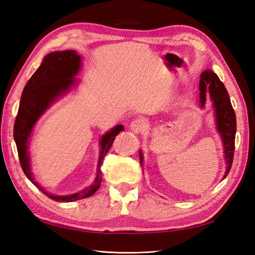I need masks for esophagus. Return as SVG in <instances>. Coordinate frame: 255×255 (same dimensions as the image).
Returning <instances> with one entry per match:
<instances>
[{
  "mask_svg": "<svg viewBox=\"0 0 255 255\" xmlns=\"http://www.w3.org/2000/svg\"><path fill=\"white\" fill-rule=\"evenodd\" d=\"M145 128V122L141 119H136L130 123V130L135 134H141Z\"/></svg>",
  "mask_w": 255,
  "mask_h": 255,
  "instance_id": "esophagus-1",
  "label": "esophagus"
}]
</instances>
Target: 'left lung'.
Listing matches in <instances>:
<instances>
[{
  "label": "left lung",
  "instance_id": "8db88e82",
  "mask_svg": "<svg viewBox=\"0 0 255 255\" xmlns=\"http://www.w3.org/2000/svg\"><path fill=\"white\" fill-rule=\"evenodd\" d=\"M200 103L204 107L206 100V92L208 91L213 101L216 126L221 136V139L225 146V159L227 169L223 179L228 175L233 164L234 150H235V134H236V117L235 112L231 104V100L225 85L219 80L217 74L207 69L200 76ZM140 164H142V153L139 152Z\"/></svg>",
  "mask_w": 255,
  "mask_h": 255
}]
</instances>
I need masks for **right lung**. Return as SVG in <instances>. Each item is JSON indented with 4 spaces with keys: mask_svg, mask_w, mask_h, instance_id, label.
<instances>
[{
    "mask_svg": "<svg viewBox=\"0 0 255 255\" xmlns=\"http://www.w3.org/2000/svg\"><path fill=\"white\" fill-rule=\"evenodd\" d=\"M80 68L81 56L73 50L56 51L48 54L23 89L18 115L13 126V138L17 144L23 172L45 196L57 202H72L95 194L102 181L101 165L104 156L112 148L116 136L125 129L121 125L116 126L110 132L102 136L97 177L94 184L89 187L70 196H54L45 191L35 181L30 170V158L28 154V139L33 128L52 103L71 89L76 83L74 75L78 74Z\"/></svg>",
    "mask_w": 255,
    "mask_h": 255,
    "instance_id": "obj_1",
    "label": "right lung"
}]
</instances>
